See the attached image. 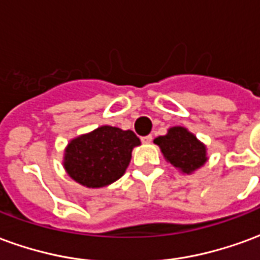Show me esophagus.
I'll return each instance as SVG.
<instances>
[{"label": "esophagus", "instance_id": "1", "mask_svg": "<svg viewBox=\"0 0 260 260\" xmlns=\"http://www.w3.org/2000/svg\"><path fill=\"white\" fill-rule=\"evenodd\" d=\"M152 141H153L152 135H147V136H143V138H142V142H143V143H150Z\"/></svg>", "mask_w": 260, "mask_h": 260}]
</instances>
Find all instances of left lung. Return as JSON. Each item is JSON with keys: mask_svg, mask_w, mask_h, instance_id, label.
Returning a JSON list of instances; mask_svg holds the SVG:
<instances>
[{"mask_svg": "<svg viewBox=\"0 0 260 260\" xmlns=\"http://www.w3.org/2000/svg\"><path fill=\"white\" fill-rule=\"evenodd\" d=\"M164 158L182 174H192L207 161V149L184 126H171L167 134L154 139Z\"/></svg>", "mask_w": 260, "mask_h": 260, "instance_id": "8db88e82", "label": "left lung"}]
</instances>
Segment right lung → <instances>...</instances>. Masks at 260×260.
<instances>
[{
    "label": "right lung",
    "mask_w": 260,
    "mask_h": 260,
    "mask_svg": "<svg viewBox=\"0 0 260 260\" xmlns=\"http://www.w3.org/2000/svg\"><path fill=\"white\" fill-rule=\"evenodd\" d=\"M141 141L132 131L103 125L74 138L64 150L67 174L86 188H103L119 180Z\"/></svg>",
    "instance_id": "right-lung-1"
}]
</instances>
